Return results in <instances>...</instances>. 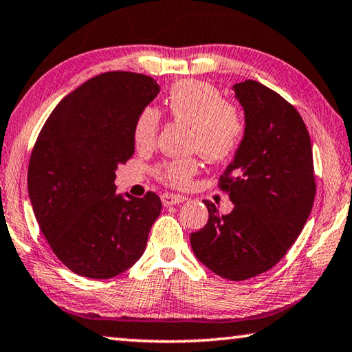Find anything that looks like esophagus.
<instances>
[{"instance_id":"obj_1","label":"esophagus","mask_w":352,"mask_h":352,"mask_svg":"<svg viewBox=\"0 0 352 352\" xmlns=\"http://www.w3.org/2000/svg\"><path fill=\"white\" fill-rule=\"evenodd\" d=\"M185 200H186L185 196H177V194H169V192H166V194H163V196H161V202H163L164 206L183 204Z\"/></svg>"}]
</instances>
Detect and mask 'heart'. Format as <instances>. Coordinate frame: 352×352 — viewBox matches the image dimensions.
<instances>
[{
    "mask_svg": "<svg viewBox=\"0 0 352 352\" xmlns=\"http://www.w3.org/2000/svg\"><path fill=\"white\" fill-rule=\"evenodd\" d=\"M166 108L172 119L191 126L189 150L199 152L208 161L221 163L232 158L241 146L246 130L241 111L210 82L197 80L175 82L166 97ZM160 124L161 113L155 106H146L138 114L133 141L139 150L155 146ZM197 170V158L189 156L163 161L155 167V175L172 188H185Z\"/></svg>",
    "mask_w": 352,
    "mask_h": 352,
    "instance_id": "1",
    "label": "heart"
}]
</instances>
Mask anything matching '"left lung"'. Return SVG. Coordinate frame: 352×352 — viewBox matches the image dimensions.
Instances as JSON below:
<instances>
[{
    "label": "left lung",
    "instance_id": "1",
    "mask_svg": "<svg viewBox=\"0 0 352 352\" xmlns=\"http://www.w3.org/2000/svg\"><path fill=\"white\" fill-rule=\"evenodd\" d=\"M246 130L219 188L235 206L221 214L205 200L208 222L191 233L194 254L214 274L246 280L271 270L302 232L316 183L309 131L285 98L246 80L233 86Z\"/></svg>",
    "mask_w": 352,
    "mask_h": 352
}]
</instances>
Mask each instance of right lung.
<instances>
[{
    "mask_svg": "<svg viewBox=\"0 0 352 352\" xmlns=\"http://www.w3.org/2000/svg\"><path fill=\"white\" fill-rule=\"evenodd\" d=\"M158 92L147 75L106 72L60 100L38 133L28 192L50 248L78 276H119L146 250L161 200L124 196L114 180L135 153L136 117Z\"/></svg>",
    "mask_w": 352,
    "mask_h": 352,
    "instance_id": "1",
    "label": "right lung"
}]
</instances>
